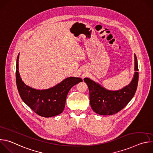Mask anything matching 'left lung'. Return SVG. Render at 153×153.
<instances>
[{"label": "left lung", "mask_w": 153, "mask_h": 153, "mask_svg": "<svg viewBox=\"0 0 153 153\" xmlns=\"http://www.w3.org/2000/svg\"><path fill=\"white\" fill-rule=\"evenodd\" d=\"M134 74L130 83L121 90H108L90 78H84L90 92L93 110L100 115H113L122 110L134 97L139 80L137 59L134 54Z\"/></svg>", "instance_id": "obj_1"}]
</instances>
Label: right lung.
Wrapping results in <instances>:
<instances>
[{
	"label": "right lung",
	"mask_w": 153,
	"mask_h": 153,
	"mask_svg": "<svg viewBox=\"0 0 153 153\" xmlns=\"http://www.w3.org/2000/svg\"><path fill=\"white\" fill-rule=\"evenodd\" d=\"M19 58L16 60V79L17 90L22 100L38 115L51 117L62 113L67 94L72 87L82 82L80 77H69L46 90H36L27 85L19 71Z\"/></svg>",
	"instance_id": "obj_1"
}]
</instances>
